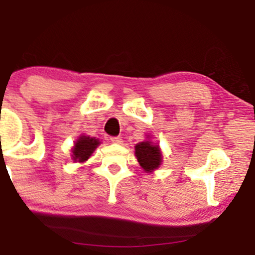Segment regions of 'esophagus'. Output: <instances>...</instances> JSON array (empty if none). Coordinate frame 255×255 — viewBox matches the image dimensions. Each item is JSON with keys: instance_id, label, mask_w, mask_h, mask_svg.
<instances>
[{"instance_id": "obj_1", "label": "esophagus", "mask_w": 255, "mask_h": 255, "mask_svg": "<svg viewBox=\"0 0 255 255\" xmlns=\"http://www.w3.org/2000/svg\"><path fill=\"white\" fill-rule=\"evenodd\" d=\"M110 140H111V142H114V144H122L121 136H111Z\"/></svg>"}]
</instances>
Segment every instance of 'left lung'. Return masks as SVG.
<instances>
[{"instance_id": "1", "label": "left lung", "mask_w": 255, "mask_h": 255, "mask_svg": "<svg viewBox=\"0 0 255 255\" xmlns=\"http://www.w3.org/2000/svg\"><path fill=\"white\" fill-rule=\"evenodd\" d=\"M135 156L141 168L147 172L157 169L162 162V153L159 147L150 141L139 142L135 146Z\"/></svg>"}]
</instances>
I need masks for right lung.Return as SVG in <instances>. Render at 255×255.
<instances>
[{
	"label": "right lung",
	"instance_id": "obj_1",
	"mask_svg": "<svg viewBox=\"0 0 255 255\" xmlns=\"http://www.w3.org/2000/svg\"><path fill=\"white\" fill-rule=\"evenodd\" d=\"M101 144L98 139L90 136H80L73 148V159L78 162H85L93 153L95 148Z\"/></svg>",
	"mask_w": 255,
	"mask_h": 255
}]
</instances>
